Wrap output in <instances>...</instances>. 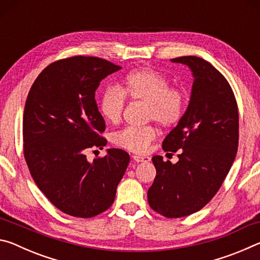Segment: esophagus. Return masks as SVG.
Instances as JSON below:
<instances>
[{
	"mask_svg": "<svg viewBox=\"0 0 260 260\" xmlns=\"http://www.w3.org/2000/svg\"><path fill=\"white\" fill-rule=\"evenodd\" d=\"M133 159H134L136 162H143V161H149V160H150V158H149L148 156L134 155V156H133Z\"/></svg>",
	"mask_w": 260,
	"mask_h": 260,
	"instance_id": "esophagus-1",
	"label": "esophagus"
}]
</instances>
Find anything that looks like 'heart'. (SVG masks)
Segmentation results:
<instances>
[{
	"label": "heart",
	"mask_w": 260,
	"mask_h": 260,
	"mask_svg": "<svg viewBox=\"0 0 260 260\" xmlns=\"http://www.w3.org/2000/svg\"><path fill=\"white\" fill-rule=\"evenodd\" d=\"M125 98L133 102H143L146 118L164 127L177 125L183 117L187 96L181 88L170 87L169 81L150 69L131 72L117 88H109L100 101V110L104 119L111 124L120 120L125 107ZM157 135L153 126L126 127L113 135V143L132 152H146Z\"/></svg>",
	"instance_id": "obj_1"
}]
</instances>
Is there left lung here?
<instances>
[{
    "instance_id": "8db88e82",
    "label": "left lung",
    "mask_w": 260,
    "mask_h": 260,
    "mask_svg": "<svg viewBox=\"0 0 260 260\" xmlns=\"http://www.w3.org/2000/svg\"><path fill=\"white\" fill-rule=\"evenodd\" d=\"M190 69V100L181 120L162 142L165 151L177 152L172 164L153 156L156 178L148 202L166 218L195 213L212 200L230 172L239 146V112L225 77L196 56L171 59Z\"/></svg>"
}]
</instances>
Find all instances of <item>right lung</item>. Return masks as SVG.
<instances>
[{"mask_svg":"<svg viewBox=\"0 0 260 260\" xmlns=\"http://www.w3.org/2000/svg\"><path fill=\"white\" fill-rule=\"evenodd\" d=\"M121 68L98 57L50 64L30 87L23 117L24 156L39 189L61 212L91 218L112 205L129 155L108 149L89 161L86 151L107 146L95 91Z\"/></svg>","mask_w":260,"mask_h":260,"instance_id":"right-lung-1","label":"right lung"}]
</instances>
